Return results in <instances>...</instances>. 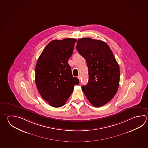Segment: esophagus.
Returning a JSON list of instances; mask_svg holds the SVG:
<instances>
[{
    "label": "esophagus",
    "mask_w": 148,
    "mask_h": 148,
    "mask_svg": "<svg viewBox=\"0 0 148 148\" xmlns=\"http://www.w3.org/2000/svg\"><path fill=\"white\" fill-rule=\"evenodd\" d=\"M78 79H79V81H81V76H80V75L78 76Z\"/></svg>",
    "instance_id": "esophagus-1"
}]
</instances>
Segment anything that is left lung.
<instances>
[{
  "instance_id": "obj_1",
  "label": "left lung",
  "mask_w": 148,
  "mask_h": 148,
  "mask_svg": "<svg viewBox=\"0 0 148 148\" xmlns=\"http://www.w3.org/2000/svg\"><path fill=\"white\" fill-rule=\"evenodd\" d=\"M76 49L86 60L89 79L82 88L92 106L99 107L109 102L119 85V65L111 49L103 41L89 38L77 40Z\"/></svg>"
}]
</instances>
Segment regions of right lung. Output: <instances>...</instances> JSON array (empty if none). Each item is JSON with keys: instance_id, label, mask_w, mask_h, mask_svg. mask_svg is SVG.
<instances>
[{"instance_id": "right-lung-1", "label": "right lung", "mask_w": 148, "mask_h": 148, "mask_svg": "<svg viewBox=\"0 0 148 148\" xmlns=\"http://www.w3.org/2000/svg\"><path fill=\"white\" fill-rule=\"evenodd\" d=\"M76 40H54L45 47L36 62L35 81L39 93L53 107L66 103L74 86L79 84L73 77L68 61Z\"/></svg>"}]
</instances>
